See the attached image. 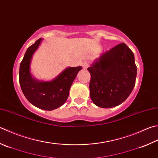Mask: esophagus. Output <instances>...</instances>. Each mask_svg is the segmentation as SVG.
<instances>
[{"label":"esophagus","mask_w":158,"mask_h":158,"mask_svg":"<svg viewBox=\"0 0 158 158\" xmlns=\"http://www.w3.org/2000/svg\"><path fill=\"white\" fill-rule=\"evenodd\" d=\"M89 67V62H84L82 63V67L83 69H87Z\"/></svg>","instance_id":"34e87169"}]
</instances>
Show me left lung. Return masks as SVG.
I'll return each instance as SVG.
<instances>
[{
	"label": "left lung",
	"instance_id": "obj_1",
	"mask_svg": "<svg viewBox=\"0 0 158 158\" xmlns=\"http://www.w3.org/2000/svg\"><path fill=\"white\" fill-rule=\"evenodd\" d=\"M87 70L91 74V100L102 108L120 105L135 87L137 67L134 54L125 43L103 53Z\"/></svg>",
	"mask_w": 158,
	"mask_h": 158
}]
</instances>
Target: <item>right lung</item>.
<instances>
[{
  "instance_id": "1",
  "label": "right lung",
  "mask_w": 158,
  "mask_h": 158,
  "mask_svg": "<svg viewBox=\"0 0 158 158\" xmlns=\"http://www.w3.org/2000/svg\"><path fill=\"white\" fill-rule=\"evenodd\" d=\"M41 38L27 51L19 69V82L24 96L29 102L38 108L51 111L61 106L66 102L69 89L81 67L67 68L57 78L50 82H40L31 77L29 65L31 57L41 42Z\"/></svg>"
}]
</instances>
